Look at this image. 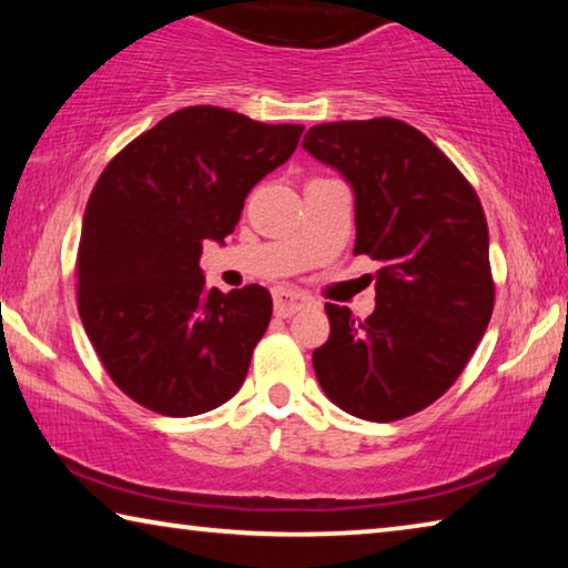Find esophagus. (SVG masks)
<instances>
[{
  "mask_svg": "<svg viewBox=\"0 0 568 568\" xmlns=\"http://www.w3.org/2000/svg\"><path fill=\"white\" fill-rule=\"evenodd\" d=\"M273 303H275V315H281V318H291V315L315 305L311 295L293 291V287H275Z\"/></svg>",
  "mask_w": 568,
  "mask_h": 568,
  "instance_id": "obj_1",
  "label": "esophagus"
}]
</instances>
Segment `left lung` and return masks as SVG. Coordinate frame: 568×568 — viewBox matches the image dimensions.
Masks as SVG:
<instances>
[{"mask_svg": "<svg viewBox=\"0 0 568 568\" xmlns=\"http://www.w3.org/2000/svg\"><path fill=\"white\" fill-rule=\"evenodd\" d=\"M303 148L351 182L355 255L378 261L376 311L325 303L321 388L355 418L413 416L454 386L494 313L488 225L470 182L426 134L376 118L315 124Z\"/></svg>", "mask_w": 568, "mask_h": 568, "instance_id": "obj_1", "label": "left lung"}]
</instances>
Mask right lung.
<instances>
[{
  "mask_svg": "<svg viewBox=\"0 0 568 568\" xmlns=\"http://www.w3.org/2000/svg\"><path fill=\"white\" fill-rule=\"evenodd\" d=\"M303 124L195 104L120 150L94 182L77 250V307L124 396L162 416L223 406L271 323L263 285L223 293L200 271L247 192L293 155Z\"/></svg>",
  "mask_w": 568,
  "mask_h": 568,
  "instance_id": "add662e5",
  "label": "right lung"
}]
</instances>
